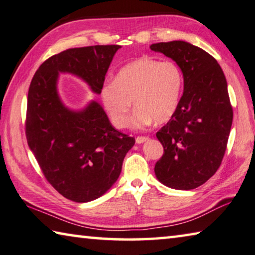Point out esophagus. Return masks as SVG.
Returning <instances> with one entry per match:
<instances>
[{
  "mask_svg": "<svg viewBox=\"0 0 255 255\" xmlns=\"http://www.w3.org/2000/svg\"><path fill=\"white\" fill-rule=\"evenodd\" d=\"M149 140V137L148 136H137V137H135V142L136 143H143V142H145V141H148Z\"/></svg>",
  "mask_w": 255,
  "mask_h": 255,
  "instance_id": "obj_1",
  "label": "esophagus"
}]
</instances>
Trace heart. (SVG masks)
I'll return each mask as SVG.
<instances>
[{"label": "heart", "mask_w": 255, "mask_h": 255, "mask_svg": "<svg viewBox=\"0 0 255 255\" xmlns=\"http://www.w3.org/2000/svg\"><path fill=\"white\" fill-rule=\"evenodd\" d=\"M183 89V73L172 61L143 56L119 70L114 81L100 87L99 99L113 127L128 123L132 103L136 108L131 128L142 130L153 122H168L176 113Z\"/></svg>", "instance_id": "heart-1"}]
</instances>
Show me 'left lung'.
I'll use <instances>...</instances> for the list:
<instances>
[{"label": "left lung", "instance_id": "left-lung-1", "mask_svg": "<svg viewBox=\"0 0 255 255\" xmlns=\"http://www.w3.org/2000/svg\"><path fill=\"white\" fill-rule=\"evenodd\" d=\"M150 48L176 62L184 79L176 113L156 134L164 147L156 177L170 189L193 190L217 172L226 151L233 122L226 78L210 54L186 41Z\"/></svg>", "mask_w": 255, "mask_h": 255}]
</instances>
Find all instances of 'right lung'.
Segmentation results:
<instances>
[{
  "label": "right lung",
  "instance_id": "add662e5",
  "mask_svg": "<svg viewBox=\"0 0 255 255\" xmlns=\"http://www.w3.org/2000/svg\"><path fill=\"white\" fill-rule=\"evenodd\" d=\"M120 45L70 48L46 60L28 91L26 136L29 148L54 189L74 202L93 201L114 185L134 137L112 127L97 100L80 110L58 94L60 73L72 74L99 95Z\"/></svg>",
  "mask_w": 255,
  "mask_h": 255
}]
</instances>
